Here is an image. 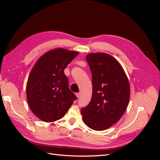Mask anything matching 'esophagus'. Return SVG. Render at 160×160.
Listing matches in <instances>:
<instances>
[{
    "label": "esophagus",
    "mask_w": 160,
    "mask_h": 160,
    "mask_svg": "<svg viewBox=\"0 0 160 160\" xmlns=\"http://www.w3.org/2000/svg\"><path fill=\"white\" fill-rule=\"evenodd\" d=\"M75 95H76V97L77 98H80V93H75Z\"/></svg>",
    "instance_id": "obj_1"
}]
</instances>
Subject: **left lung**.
Instances as JSON below:
<instances>
[{"label":"left lung","mask_w":160,"mask_h":160,"mask_svg":"<svg viewBox=\"0 0 160 160\" xmlns=\"http://www.w3.org/2000/svg\"><path fill=\"white\" fill-rule=\"evenodd\" d=\"M92 74L90 103L81 109L85 124L96 131L107 129L122 117L129 104L130 86L119 62L107 53L86 56Z\"/></svg>","instance_id":"obj_1"}]
</instances>
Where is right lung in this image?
I'll return each instance as SVG.
<instances>
[{
    "mask_svg": "<svg viewBox=\"0 0 160 160\" xmlns=\"http://www.w3.org/2000/svg\"><path fill=\"white\" fill-rule=\"evenodd\" d=\"M78 55L77 51L57 48L45 52L33 66L27 83V99L32 112L43 122L62 118L77 99L64 69Z\"/></svg>",
    "mask_w": 160,
    "mask_h": 160,
    "instance_id": "right-lung-1",
    "label": "right lung"
}]
</instances>
